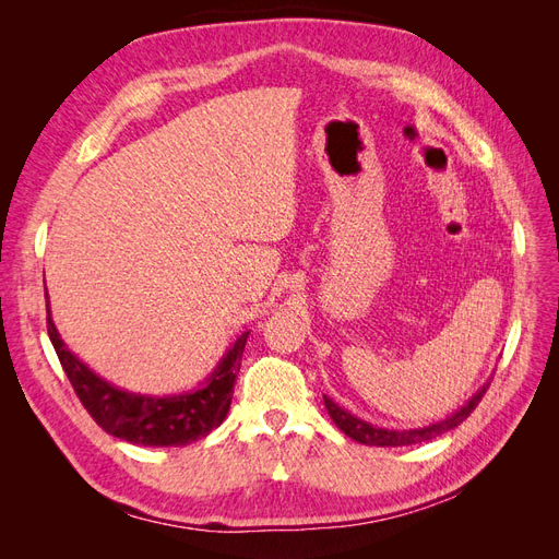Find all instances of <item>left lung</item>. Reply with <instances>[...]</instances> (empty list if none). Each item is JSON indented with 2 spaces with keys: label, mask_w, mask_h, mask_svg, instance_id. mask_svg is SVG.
<instances>
[{
  "label": "left lung",
  "mask_w": 559,
  "mask_h": 559,
  "mask_svg": "<svg viewBox=\"0 0 559 559\" xmlns=\"http://www.w3.org/2000/svg\"><path fill=\"white\" fill-rule=\"evenodd\" d=\"M487 386L489 384H483V389H478V392L468 399V403L462 405V408L456 413H452L448 419L436 421V425H429L425 429H411V431H394V429L389 431V429H380V427L368 425V421L354 417L352 413L341 408V405L333 403L329 396H324V405H326L331 419L335 421V427L341 429L345 436H349L352 441L364 443V445H378V448H401V445H415V443L431 441V438L441 436V433H445L454 427H460L462 421L473 411H476V405L480 403L483 394L487 392Z\"/></svg>",
  "instance_id": "1"
}]
</instances>
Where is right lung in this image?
I'll use <instances>...</instances> for the list:
<instances>
[{"instance_id": "add662e5", "label": "right lung", "mask_w": 559, "mask_h": 559, "mask_svg": "<svg viewBox=\"0 0 559 559\" xmlns=\"http://www.w3.org/2000/svg\"><path fill=\"white\" fill-rule=\"evenodd\" d=\"M46 326L64 373L88 415L107 433L121 438V441L148 448L189 445L222 425L230 408L233 384L240 373L242 352L249 335V331L242 333L228 347L224 359L218 361L214 373L200 389L173 396H146L130 394L126 389L109 384L95 376L86 364L79 361L76 354H72L62 343L53 319H50L48 302Z\"/></svg>"}]
</instances>
